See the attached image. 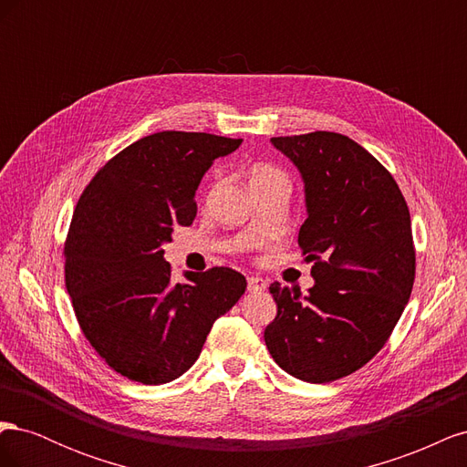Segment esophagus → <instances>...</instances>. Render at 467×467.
Wrapping results in <instances>:
<instances>
[{"label":"esophagus","instance_id":"34e87169","mask_svg":"<svg viewBox=\"0 0 467 467\" xmlns=\"http://www.w3.org/2000/svg\"><path fill=\"white\" fill-rule=\"evenodd\" d=\"M266 288V282L259 276H247V290L249 292H263Z\"/></svg>","mask_w":467,"mask_h":467}]
</instances>
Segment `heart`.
<instances>
[{
    "label": "heart",
    "instance_id": "b5f03b06",
    "mask_svg": "<svg viewBox=\"0 0 467 467\" xmlns=\"http://www.w3.org/2000/svg\"><path fill=\"white\" fill-rule=\"evenodd\" d=\"M271 181H288L286 175L280 171L278 167L271 163H257L251 167L249 171V185H263V182H271Z\"/></svg>",
    "mask_w": 467,
    "mask_h": 467
}]
</instances>
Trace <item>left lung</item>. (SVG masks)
Instances as JSON below:
<instances>
[{"mask_svg": "<svg viewBox=\"0 0 467 467\" xmlns=\"http://www.w3.org/2000/svg\"><path fill=\"white\" fill-rule=\"evenodd\" d=\"M300 169L307 218L298 244L316 286L271 285L276 317L265 343L290 376L327 384L357 372L388 343L415 282L411 216L388 169L337 132L271 138Z\"/></svg>", "mask_w": 467, "mask_h": 467, "instance_id": "8db88e82", "label": "left lung"}]
</instances>
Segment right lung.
<instances>
[{
  "instance_id": "right-lung-1",
  "label": "right lung",
  "mask_w": 467,
  "mask_h": 467,
  "mask_svg": "<svg viewBox=\"0 0 467 467\" xmlns=\"http://www.w3.org/2000/svg\"><path fill=\"white\" fill-rule=\"evenodd\" d=\"M242 140L165 130L109 160L81 192L64 244L67 294L89 345L112 370L167 384L199 358L214 321L245 292L228 266L171 285L163 244L196 216L194 192Z\"/></svg>"
}]
</instances>
